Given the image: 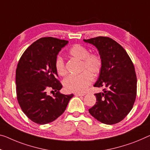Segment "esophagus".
<instances>
[{
    "label": "esophagus",
    "mask_w": 150,
    "mask_h": 150,
    "mask_svg": "<svg viewBox=\"0 0 150 150\" xmlns=\"http://www.w3.org/2000/svg\"><path fill=\"white\" fill-rule=\"evenodd\" d=\"M74 95L78 96H84L85 94L84 93H74Z\"/></svg>",
    "instance_id": "34e87169"
}]
</instances>
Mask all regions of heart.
Listing matches in <instances>:
<instances>
[{
	"instance_id": "1",
	"label": "heart",
	"mask_w": 150,
	"mask_h": 150,
	"mask_svg": "<svg viewBox=\"0 0 150 150\" xmlns=\"http://www.w3.org/2000/svg\"><path fill=\"white\" fill-rule=\"evenodd\" d=\"M71 57L82 61L80 74L69 76L64 79L63 84L66 91L72 93H83L93 81V74L98 75L103 68V59L96 53H89L86 47L80 44L74 45L68 52ZM55 69L57 74L64 76L67 74L63 58L57 56L55 61Z\"/></svg>"
}]
</instances>
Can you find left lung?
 <instances>
[{"label":"left lung","instance_id":"1","mask_svg":"<svg viewBox=\"0 0 150 150\" xmlns=\"http://www.w3.org/2000/svg\"><path fill=\"white\" fill-rule=\"evenodd\" d=\"M84 41L96 46L103 59L102 70L94 86L103 87V92L94 94L96 104L88 111L103 123H119L131 111L136 98L134 65L125 49L111 38L99 36Z\"/></svg>","mask_w":150,"mask_h":150}]
</instances>
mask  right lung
<instances>
[{
    "instance_id": "obj_1",
    "label": "right lung",
    "mask_w": 150,
    "mask_h": 150,
    "mask_svg": "<svg viewBox=\"0 0 150 150\" xmlns=\"http://www.w3.org/2000/svg\"><path fill=\"white\" fill-rule=\"evenodd\" d=\"M68 41L41 38L27 48L16 70V93L21 109L34 123H51L66 110L73 94L65 95L59 91L62 85L57 79L55 61ZM54 89V97L47 96Z\"/></svg>"
}]
</instances>
